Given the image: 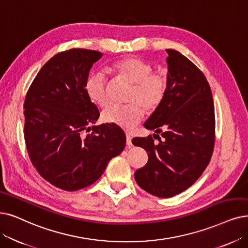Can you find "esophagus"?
I'll return each instance as SVG.
<instances>
[{
    "instance_id": "34e87169",
    "label": "esophagus",
    "mask_w": 248,
    "mask_h": 248,
    "mask_svg": "<svg viewBox=\"0 0 248 248\" xmlns=\"http://www.w3.org/2000/svg\"><path fill=\"white\" fill-rule=\"evenodd\" d=\"M126 144L128 146L132 145V137L130 134H126Z\"/></svg>"
}]
</instances>
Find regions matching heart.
I'll use <instances>...</instances> for the list:
<instances>
[{"mask_svg":"<svg viewBox=\"0 0 248 248\" xmlns=\"http://www.w3.org/2000/svg\"><path fill=\"white\" fill-rule=\"evenodd\" d=\"M108 70L117 77L129 80L134 87L127 98L131 104L108 106L102 117L107 123L130 130L142 120L143 108L146 112H153L162 104L167 93V79L161 73L152 72L150 64L135 57L120 59ZM84 91L88 100L98 107H104L110 101L107 79L101 72L92 73L86 78Z\"/></svg>","mask_w":248,"mask_h":248,"instance_id":"1","label":"heart"}]
</instances>
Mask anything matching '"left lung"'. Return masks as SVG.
Listing matches in <instances>:
<instances>
[{"instance_id":"8db88e82","label":"left lung","mask_w":248,"mask_h":248,"mask_svg":"<svg viewBox=\"0 0 248 248\" xmlns=\"http://www.w3.org/2000/svg\"><path fill=\"white\" fill-rule=\"evenodd\" d=\"M166 51L167 93L144 123L146 129L156 133L164 128V140L160 138L155 144L151 135L132 140L148 153L146 165L134 173L135 181L146 192L163 199L186 190L199 179L215 145V108L209 82L181 53Z\"/></svg>"}]
</instances>
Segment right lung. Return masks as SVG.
Masks as SVG:
<instances>
[{"label": "right lung", "mask_w": 248, "mask_h": 248, "mask_svg": "<svg viewBox=\"0 0 248 248\" xmlns=\"http://www.w3.org/2000/svg\"><path fill=\"white\" fill-rule=\"evenodd\" d=\"M102 56L84 48L59 53L43 66L26 93L24 138L29 157L45 180L66 191L94 183L125 147L120 128L93 126L100 112L84 91L91 68ZM84 131L92 133L84 136Z\"/></svg>", "instance_id": "add662e5"}]
</instances>
